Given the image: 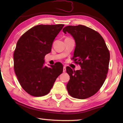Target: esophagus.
I'll list each match as a JSON object with an SVG mask.
<instances>
[{
    "label": "esophagus",
    "instance_id": "obj_1",
    "mask_svg": "<svg viewBox=\"0 0 123 123\" xmlns=\"http://www.w3.org/2000/svg\"><path fill=\"white\" fill-rule=\"evenodd\" d=\"M66 67L64 66V67H63V73H65L66 72Z\"/></svg>",
    "mask_w": 123,
    "mask_h": 123
}]
</instances>
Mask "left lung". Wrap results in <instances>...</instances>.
<instances>
[{"instance_id":"obj_1","label":"left lung","mask_w":123,"mask_h":123,"mask_svg":"<svg viewBox=\"0 0 123 123\" xmlns=\"http://www.w3.org/2000/svg\"><path fill=\"white\" fill-rule=\"evenodd\" d=\"M64 34L69 33L75 42L73 60L81 69L66 68L70 80L67 89L75 98L84 99L94 95L105 81L109 70L110 52L104 38L98 32L82 25L67 26Z\"/></svg>"}]
</instances>
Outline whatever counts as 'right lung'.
Segmentation results:
<instances>
[{
  "mask_svg": "<svg viewBox=\"0 0 123 123\" xmlns=\"http://www.w3.org/2000/svg\"><path fill=\"white\" fill-rule=\"evenodd\" d=\"M64 24L38 25L29 29L17 43L13 54L14 70L20 85L32 96L47 94L63 72V65L44 66L55 37Z\"/></svg>",
  "mask_w": 123,
  "mask_h": 123,
  "instance_id": "add662e5",
  "label": "right lung"
}]
</instances>
